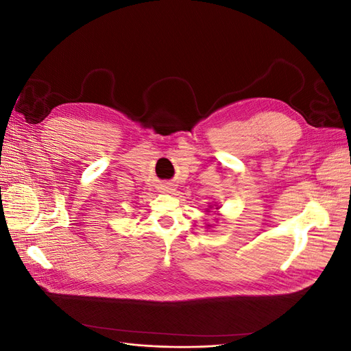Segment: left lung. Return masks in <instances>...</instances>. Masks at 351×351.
Segmentation results:
<instances>
[{
  "label": "left lung",
  "instance_id": "obj_1",
  "mask_svg": "<svg viewBox=\"0 0 351 351\" xmlns=\"http://www.w3.org/2000/svg\"><path fill=\"white\" fill-rule=\"evenodd\" d=\"M217 209H218V208H217Z\"/></svg>",
  "mask_w": 351,
  "mask_h": 351
}]
</instances>
